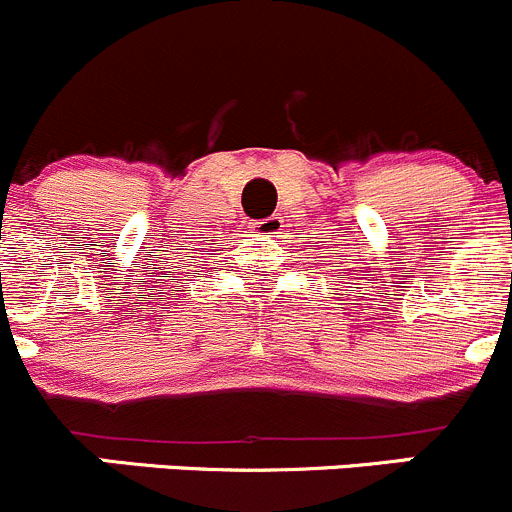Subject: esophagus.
Masks as SVG:
<instances>
[{
    "label": "esophagus",
    "instance_id": "34e87169",
    "mask_svg": "<svg viewBox=\"0 0 512 512\" xmlns=\"http://www.w3.org/2000/svg\"><path fill=\"white\" fill-rule=\"evenodd\" d=\"M249 229H251V234H256V236H278L283 231V219L281 216H268V219L254 221Z\"/></svg>",
    "mask_w": 512,
    "mask_h": 512
}]
</instances>
